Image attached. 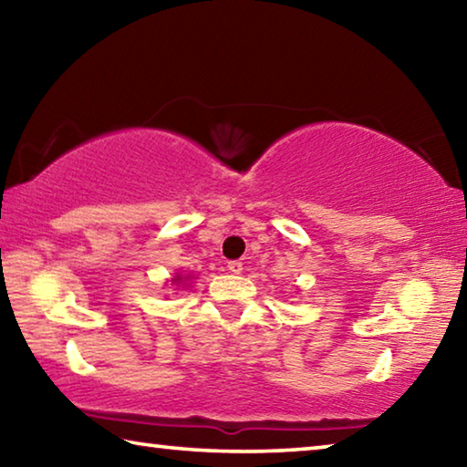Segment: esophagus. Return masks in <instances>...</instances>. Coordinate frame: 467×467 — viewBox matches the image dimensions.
<instances>
[{
    "instance_id": "esophagus-1",
    "label": "esophagus",
    "mask_w": 467,
    "mask_h": 467,
    "mask_svg": "<svg viewBox=\"0 0 467 467\" xmlns=\"http://www.w3.org/2000/svg\"><path fill=\"white\" fill-rule=\"evenodd\" d=\"M228 270L233 274H241L243 272V264L241 262H228Z\"/></svg>"
}]
</instances>
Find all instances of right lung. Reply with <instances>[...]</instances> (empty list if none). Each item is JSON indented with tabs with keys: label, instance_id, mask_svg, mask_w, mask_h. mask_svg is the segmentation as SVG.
<instances>
[{
	"label": "right lung",
	"instance_id": "obj_1",
	"mask_svg": "<svg viewBox=\"0 0 467 467\" xmlns=\"http://www.w3.org/2000/svg\"><path fill=\"white\" fill-rule=\"evenodd\" d=\"M189 278V275H185V278H183V275H181V274H177L175 275V280H172V282H175V284H179V282H185Z\"/></svg>",
	"mask_w": 467,
	"mask_h": 467
}]
</instances>
